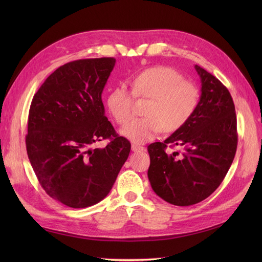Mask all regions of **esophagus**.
Instances as JSON below:
<instances>
[{
    "label": "esophagus",
    "instance_id": "1",
    "mask_svg": "<svg viewBox=\"0 0 262 262\" xmlns=\"http://www.w3.org/2000/svg\"><path fill=\"white\" fill-rule=\"evenodd\" d=\"M131 148H132L133 152H140V150H144L145 149V147L141 146V145H138V144H132Z\"/></svg>",
    "mask_w": 262,
    "mask_h": 262
}]
</instances>
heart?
<instances>
[{"instance_id": "b5f03b06", "label": "heart", "mask_w": 262, "mask_h": 262, "mask_svg": "<svg viewBox=\"0 0 262 262\" xmlns=\"http://www.w3.org/2000/svg\"><path fill=\"white\" fill-rule=\"evenodd\" d=\"M131 90L117 86L110 91L107 107L120 125L125 124L134 113V97L149 98L144 118L133 119L121 129V134L134 143H145L155 139L163 129L175 132L192 117L199 105L196 86L184 80L176 70L157 66L145 69L131 80Z\"/></svg>"}]
</instances>
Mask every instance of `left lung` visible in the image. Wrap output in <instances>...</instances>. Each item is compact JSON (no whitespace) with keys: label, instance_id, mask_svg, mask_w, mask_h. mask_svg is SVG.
I'll use <instances>...</instances> for the list:
<instances>
[{"label":"left lung","instance_id":"obj_1","mask_svg":"<svg viewBox=\"0 0 262 262\" xmlns=\"http://www.w3.org/2000/svg\"><path fill=\"white\" fill-rule=\"evenodd\" d=\"M194 68L202 85L194 114L164 142L147 146L150 186L163 200L178 207L199 203L215 191L233 163L238 138L228 90L208 71ZM167 146L183 150L167 155Z\"/></svg>","mask_w":262,"mask_h":262}]
</instances>
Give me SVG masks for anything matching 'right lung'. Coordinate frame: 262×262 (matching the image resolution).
Here are the masks:
<instances>
[{
  "mask_svg": "<svg viewBox=\"0 0 262 262\" xmlns=\"http://www.w3.org/2000/svg\"><path fill=\"white\" fill-rule=\"evenodd\" d=\"M115 63L114 58L69 62L47 77L31 100L29 162L47 194L70 208L104 199L130 153V142L116 133L101 100ZM106 138V148H90Z\"/></svg>",
  "mask_w": 262,
  "mask_h": 262,
  "instance_id": "add662e5",
  "label": "right lung"
}]
</instances>
